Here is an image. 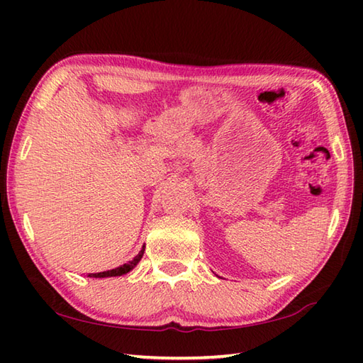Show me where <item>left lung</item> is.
I'll list each match as a JSON object with an SVG mask.
<instances>
[{
    "mask_svg": "<svg viewBox=\"0 0 363 363\" xmlns=\"http://www.w3.org/2000/svg\"><path fill=\"white\" fill-rule=\"evenodd\" d=\"M140 257H142V256L134 257L133 260L128 262V264H125V265H120V267L113 268V269H107V272H103V273H95V274H90V276H94V277H111V276H121V274H126V273H129L130 269H133V268L138 264V260H140Z\"/></svg>",
    "mask_w": 363,
    "mask_h": 363,
    "instance_id": "8db88e82",
    "label": "left lung"
}]
</instances>
